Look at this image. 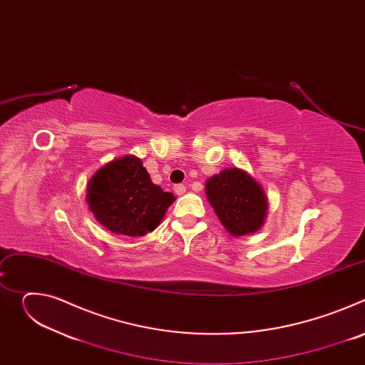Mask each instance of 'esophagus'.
Returning a JSON list of instances; mask_svg holds the SVG:
<instances>
[{
	"mask_svg": "<svg viewBox=\"0 0 365 365\" xmlns=\"http://www.w3.org/2000/svg\"><path fill=\"white\" fill-rule=\"evenodd\" d=\"M173 189H175V193H176V195H179V196H180V195H183V193L186 192V186H185V185H182V183L175 185V187H173Z\"/></svg>",
	"mask_w": 365,
	"mask_h": 365,
	"instance_id": "34e87169",
	"label": "esophagus"
}]
</instances>
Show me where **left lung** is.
<instances>
[{
    "label": "left lung",
    "mask_w": 365,
    "mask_h": 365,
    "mask_svg": "<svg viewBox=\"0 0 365 365\" xmlns=\"http://www.w3.org/2000/svg\"><path fill=\"white\" fill-rule=\"evenodd\" d=\"M206 195L215 214L231 235H245L263 225L266 195L250 175L227 169L206 182Z\"/></svg>",
    "instance_id": "1"
}]
</instances>
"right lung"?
Returning <instances> with one entry per match:
<instances>
[{"mask_svg":"<svg viewBox=\"0 0 365 365\" xmlns=\"http://www.w3.org/2000/svg\"><path fill=\"white\" fill-rule=\"evenodd\" d=\"M86 200L99 224L111 232L141 237L160 224L175 196L151 182L140 159L127 155L95 173Z\"/></svg>","mask_w":365,"mask_h":365,"instance_id":"1","label":"right lung"}]
</instances>
